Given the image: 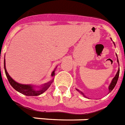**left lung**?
Listing matches in <instances>:
<instances>
[{
    "label": "left lung",
    "instance_id": "1",
    "mask_svg": "<svg viewBox=\"0 0 125 125\" xmlns=\"http://www.w3.org/2000/svg\"><path fill=\"white\" fill-rule=\"evenodd\" d=\"M114 43V42H113ZM115 44V43H114ZM117 62H118V63H119V60H118V58H117ZM119 72H120V70H118V72H117V74L115 75V76L114 77V78L113 79V80L111 81V84L109 85V92H111V91L114 89V87H115V85H116V84H117V81H118V79H119ZM76 90L77 91H78L80 92V93L81 94H82L84 96V97H85V96L84 95V94L82 92H81V91H79V90H78L77 89H76Z\"/></svg>",
    "mask_w": 125,
    "mask_h": 125
}]
</instances>
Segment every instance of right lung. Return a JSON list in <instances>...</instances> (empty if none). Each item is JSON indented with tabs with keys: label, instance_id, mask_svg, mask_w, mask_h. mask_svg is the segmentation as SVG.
Segmentation results:
<instances>
[{
	"label": "right lung",
	"instance_id": "right-lung-1",
	"mask_svg": "<svg viewBox=\"0 0 125 125\" xmlns=\"http://www.w3.org/2000/svg\"><path fill=\"white\" fill-rule=\"evenodd\" d=\"M4 71H5V73L7 77L9 83L11 85V86L13 87L15 90L18 91L19 93H22L23 95H25L26 96H38L41 95L43 93H44L45 91L49 88V87L51 85V84L53 82V79H52V81H49L48 83H45L44 85L42 86L41 87H40L39 89L36 90L34 89V87L32 85H24V84L18 83L16 81L14 80L12 77H11L9 74L8 73V72L6 71V65H5V59L4 60ZM55 75V70L53 71V72L52 73V77H53Z\"/></svg>",
	"mask_w": 125,
	"mask_h": 125
}]
</instances>
